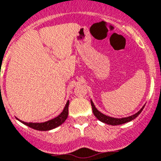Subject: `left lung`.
Wrapping results in <instances>:
<instances>
[{
    "mask_svg": "<svg viewBox=\"0 0 161 161\" xmlns=\"http://www.w3.org/2000/svg\"><path fill=\"white\" fill-rule=\"evenodd\" d=\"M91 105H92V110H93V113L95 116H96V118L98 120H100V121H102L104 123H106V124L109 125H112V126H116V125H121L123 124V123H127L128 121H132L133 119H135L137 116L139 115V114L142 112V110H143V107L141 108V110L139 111H138L137 113L134 114V115H132V116H127V117H123V118H114V117H110V116H108L105 114L101 113L100 111L97 110L96 107L94 106V103L91 100Z\"/></svg>",
    "mask_w": 161,
    "mask_h": 161,
    "instance_id": "8db88e82",
    "label": "left lung"
}]
</instances>
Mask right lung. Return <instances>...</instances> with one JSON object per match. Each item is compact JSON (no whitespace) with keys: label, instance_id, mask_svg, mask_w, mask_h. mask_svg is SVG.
Wrapping results in <instances>:
<instances>
[{"label":"right lung","instance_id":"obj_1","mask_svg":"<svg viewBox=\"0 0 161 161\" xmlns=\"http://www.w3.org/2000/svg\"><path fill=\"white\" fill-rule=\"evenodd\" d=\"M68 105H69V100L67 101L62 112L59 116H57L54 119L45 121V122H25V121H21L19 119H17L22 123L31 127L33 129L39 130V131H49V130L54 129V128L59 127L67 120V116H68Z\"/></svg>","mask_w":161,"mask_h":161}]
</instances>
